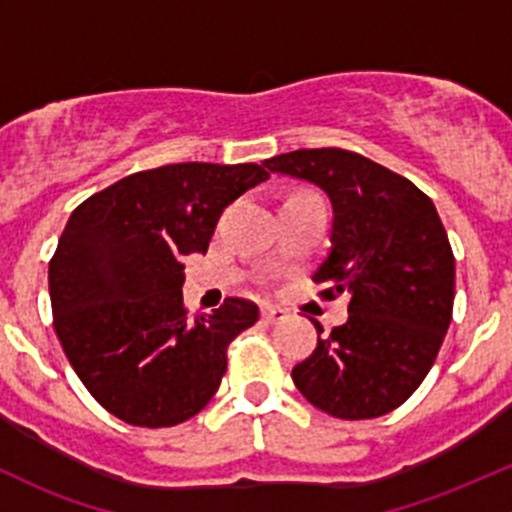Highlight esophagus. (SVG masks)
<instances>
[{"label": "esophagus", "instance_id": "34e87169", "mask_svg": "<svg viewBox=\"0 0 512 512\" xmlns=\"http://www.w3.org/2000/svg\"><path fill=\"white\" fill-rule=\"evenodd\" d=\"M262 319L267 324H280L287 319V309L277 307V304H262Z\"/></svg>", "mask_w": 512, "mask_h": 512}]
</instances>
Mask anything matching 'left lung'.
I'll return each instance as SVG.
<instances>
[{"mask_svg":"<svg viewBox=\"0 0 512 512\" xmlns=\"http://www.w3.org/2000/svg\"><path fill=\"white\" fill-rule=\"evenodd\" d=\"M332 200V250L312 280L349 297V319L292 369L324 414L359 421L394 411L436 361L453 314L456 260L436 205L411 180L342 148L265 160ZM322 334V324L314 322Z\"/></svg>","mask_w":512,"mask_h":512,"instance_id":"obj_1","label":"left lung"}]
</instances>
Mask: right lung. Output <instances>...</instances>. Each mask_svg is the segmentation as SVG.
<instances>
[{"label": "right lung", "instance_id": "1", "mask_svg": "<svg viewBox=\"0 0 512 512\" xmlns=\"http://www.w3.org/2000/svg\"><path fill=\"white\" fill-rule=\"evenodd\" d=\"M270 178L257 163L141 170L71 213L49 262L54 329L98 404L131 426H178L208 406L227 344L260 317L230 297L188 317L183 257L208 252L218 218Z\"/></svg>", "mask_w": 512, "mask_h": 512}]
</instances>
